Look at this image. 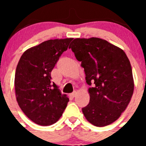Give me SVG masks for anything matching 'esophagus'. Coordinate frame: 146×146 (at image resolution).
<instances>
[{
    "label": "esophagus",
    "mask_w": 146,
    "mask_h": 146,
    "mask_svg": "<svg viewBox=\"0 0 146 146\" xmlns=\"http://www.w3.org/2000/svg\"><path fill=\"white\" fill-rule=\"evenodd\" d=\"M76 94H77V92H72V93L70 95V98H75V97L76 96Z\"/></svg>",
    "instance_id": "1"
}]
</instances>
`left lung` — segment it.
Here are the masks:
<instances>
[{"instance_id":"obj_1","label":"left lung","mask_w":146,"mask_h":146,"mask_svg":"<svg viewBox=\"0 0 146 146\" xmlns=\"http://www.w3.org/2000/svg\"><path fill=\"white\" fill-rule=\"evenodd\" d=\"M81 61L90 102L82 109L87 120L102 127L115 121L126 110L133 93L131 66L121 48L97 37L76 38L70 44Z\"/></svg>"}]
</instances>
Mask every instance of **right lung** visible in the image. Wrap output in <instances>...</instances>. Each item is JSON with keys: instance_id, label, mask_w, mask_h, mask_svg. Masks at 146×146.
Here are the masks:
<instances>
[{"instance_id": "add662e5", "label": "right lung", "mask_w": 146, "mask_h": 146, "mask_svg": "<svg viewBox=\"0 0 146 146\" xmlns=\"http://www.w3.org/2000/svg\"><path fill=\"white\" fill-rule=\"evenodd\" d=\"M73 38L49 39L25 51L15 75L16 100L24 114L41 126L56 123L69 99L51 82V72Z\"/></svg>"}]
</instances>
